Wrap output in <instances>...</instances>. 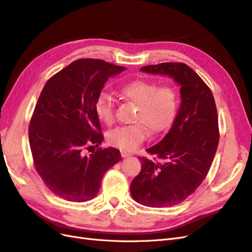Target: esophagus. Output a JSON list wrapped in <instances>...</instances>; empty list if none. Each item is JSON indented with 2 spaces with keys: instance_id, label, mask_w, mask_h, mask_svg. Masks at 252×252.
<instances>
[{
  "instance_id": "obj_1",
  "label": "esophagus",
  "mask_w": 252,
  "mask_h": 252,
  "mask_svg": "<svg viewBox=\"0 0 252 252\" xmlns=\"http://www.w3.org/2000/svg\"><path fill=\"white\" fill-rule=\"evenodd\" d=\"M121 156H122V158H128V157H130V155H129L128 152H126V151H124V150H121Z\"/></svg>"
}]
</instances>
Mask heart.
Here are the masks:
<instances>
[{"mask_svg":"<svg viewBox=\"0 0 252 252\" xmlns=\"http://www.w3.org/2000/svg\"><path fill=\"white\" fill-rule=\"evenodd\" d=\"M120 94L125 100L138 106L134 122L129 126H119L107 133V142L113 147L124 151H133L146 139L147 130L158 133L168 128L177 116L180 98L173 87L158 86L156 83L134 80L120 87ZM95 113L102 123L110 125L114 119V98L106 91L97 95Z\"/></svg>","mask_w":252,"mask_h":252,"instance_id":"1","label":"heart"}]
</instances>
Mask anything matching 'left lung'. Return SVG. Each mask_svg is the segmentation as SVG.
<instances>
[{"label":"left lung","mask_w":252,"mask_h":252,"mask_svg":"<svg viewBox=\"0 0 252 252\" xmlns=\"http://www.w3.org/2000/svg\"><path fill=\"white\" fill-rule=\"evenodd\" d=\"M140 70L167 75L181 86V105L170 130L147 149L162 161L139 158L142 169L130 184L134 201L169 207L186 200L207 175L219 145L218 111L211 90L186 64L161 63Z\"/></svg>","instance_id":"8db88e82"}]
</instances>
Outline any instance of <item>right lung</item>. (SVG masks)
<instances>
[{
	"label": "right lung",
	"mask_w": 252,
	"mask_h": 252,
	"mask_svg": "<svg viewBox=\"0 0 252 252\" xmlns=\"http://www.w3.org/2000/svg\"><path fill=\"white\" fill-rule=\"evenodd\" d=\"M102 60L81 59L50 78L40 94L29 125L35 170L51 191L70 202L96 196L103 175L121 161L120 150L98 148L104 136L95 100L109 78L124 71Z\"/></svg>",
	"instance_id": "obj_1"
}]
</instances>
